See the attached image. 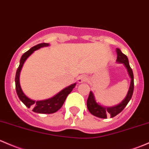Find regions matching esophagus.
Listing matches in <instances>:
<instances>
[{
    "instance_id": "esophagus-1",
    "label": "esophagus",
    "mask_w": 149,
    "mask_h": 149,
    "mask_svg": "<svg viewBox=\"0 0 149 149\" xmlns=\"http://www.w3.org/2000/svg\"><path fill=\"white\" fill-rule=\"evenodd\" d=\"M87 80V76H85V75H81L79 77L78 79V82L79 83H83L84 81H86Z\"/></svg>"
}]
</instances>
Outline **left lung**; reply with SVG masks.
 Wrapping results in <instances>:
<instances>
[{"mask_svg":"<svg viewBox=\"0 0 149 149\" xmlns=\"http://www.w3.org/2000/svg\"><path fill=\"white\" fill-rule=\"evenodd\" d=\"M116 52V61L120 63H123L125 65V67L127 69L128 75H129L130 78H131V84H130L129 89H128V93L126 95V98L119 104L117 105V106H113V107H105V106H102L101 105H100L99 103H97L96 101H95V96L93 95V92L90 91L88 98L87 100V108L91 113L93 114L95 116L98 117V118H106L109 115H110L111 117L113 118V117L118 115L119 113L121 112L124 109L126 105L129 102L131 97H132L133 92H134V74H133V70L131 69V66H130L129 63H128L127 56L125 54H123L119 48H117Z\"/></svg>","mask_w":149,"mask_h":149,"instance_id":"1","label":"left lung"}]
</instances>
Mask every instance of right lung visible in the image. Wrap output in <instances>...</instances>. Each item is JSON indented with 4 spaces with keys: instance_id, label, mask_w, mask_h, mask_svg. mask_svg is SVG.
Returning <instances> with one entry per match:
<instances>
[{
    "instance_id": "right-lung-1",
    "label": "right lung",
    "mask_w": 149,
    "mask_h": 149,
    "mask_svg": "<svg viewBox=\"0 0 149 149\" xmlns=\"http://www.w3.org/2000/svg\"><path fill=\"white\" fill-rule=\"evenodd\" d=\"M48 46H49L48 43H39V44H38L36 46L31 48V49H29L28 51H26V52L21 56V60H20L19 66H18V69H17L16 74H15V89H16V93L18 98H20V100H21L22 102L24 103L28 108L31 107L33 109V111L35 113H54L58 111L59 109L62 107L63 104L65 102L68 95L72 91V90L74 88L76 85V84H72V85L69 86L63 89L61 91L59 92L58 93H57V94L54 95L52 98H48V99L46 100H43V101H33V100L30 99L29 98H28V97L24 94V93H23L21 88L19 81L20 73H21V70L22 67H23V63L26 61V59H27L28 58L36 51V50L39 49V48H42V47Z\"/></svg>"
}]
</instances>
